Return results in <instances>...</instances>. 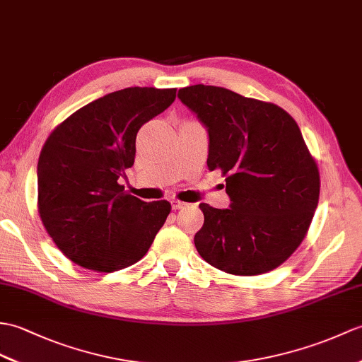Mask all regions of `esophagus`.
<instances>
[{
  "mask_svg": "<svg viewBox=\"0 0 362 362\" xmlns=\"http://www.w3.org/2000/svg\"><path fill=\"white\" fill-rule=\"evenodd\" d=\"M185 205H187V204H185V202H180V200H173V202H171L173 209H180V208H183Z\"/></svg>",
  "mask_w": 362,
  "mask_h": 362,
  "instance_id": "1",
  "label": "esophagus"
}]
</instances>
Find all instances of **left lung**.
Listing matches in <instances>:
<instances>
[{
	"instance_id": "1",
	"label": "left lung",
	"mask_w": 362,
	"mask_h": 362,
	"mask_svg": "<svg viewBox=\"0 0 362 362\" xmlns=\"http://www.w3.org/2000/svg\"><path fill=\"white\" fill-rule=\"evenodd\" d=\"M177 97L208 131V168L226 175L230 208L200 204L199 255L238 276L285 262L304 240L319 200V171L298 123L282 107L219 86Z\"/></svg>"
}]
</instances>
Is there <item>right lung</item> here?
I'll return each instance as SVG.
<instances>
[{
    "instance_id": "add662e5",
    "label": "right lung",
    "mask_w": 362,
    "mask_h": 362,
    "mask_svg": "<svg viewBox=\"0 0 362 362\" xmlns=\"http://www.w3.org/2000/svg\"><path fill=\"white\" fill-rule=\"evenodd\" d=\"M177 89L126 88L97 98L58 124L38 158V213L62 253L88 270L111 273L148 253L171 211L119 183L134 165L143 124Z\"/></svg>"
}]
</instances>
